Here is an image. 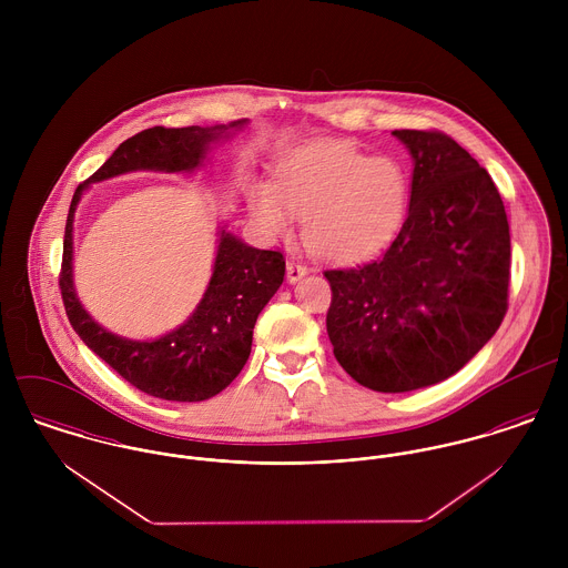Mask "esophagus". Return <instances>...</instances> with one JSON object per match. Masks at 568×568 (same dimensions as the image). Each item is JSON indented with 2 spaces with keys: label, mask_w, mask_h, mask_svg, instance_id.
<instances>
[{
  "label": "esophagus",
  "mask_w": 568,
  "mask_h": 568,
  "mask_svg": "<svg viewBox=\"0 0 568 568\" xmlns=\"http://www.w3.org/2000/svg\"><path fill=\"white\" fill-rule=\"evenodd\" d=\"M306 273H308V266H306L304 262H300V260H295V257L286 262V280H288L291 284H295L297 280H302Z\"/></svg>",
  "instance_id": "obj_1"
}]
</instances>
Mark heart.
I'll return each instance as SVG.
<instances>
[{
  "label": "heart",
  "mask_w": 568,
  "mask_h": 568,
  "mask_svg": "<svg viewBox=\"0 0 568 568\" xmlns=\"http://www.w3.org/2000/svg\"><path fill=\"white\" fill-rule=\"evenodd\" d=\"M410 183L405 168L349 142H311L291 151L277 183L255 181L248 205L273 236L304 219L306 246L329 262H356L385 248L405 225Z\"/></svg>",
  "instance_id": "obj_1"
}]
</instances>
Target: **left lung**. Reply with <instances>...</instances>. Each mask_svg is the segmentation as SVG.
Returning a JSON list of instances; mask_svg holds the SVG:
<instances>
[{
	"label": "left lung",
	"mask_w": 568,
	"mask_h": 568,
	"mask_svg": "<svg viewBox=\"0 0 568 568\" xmlns=\"http://www.w3.org/2000/svg\"><path fill=\"white\" fill-rule=\"evenodd\" d=\"M413 160L392 246L325 271L327 336L363 387L403 394L457 374L494 336L509 297V223L486 168L442 131H394Z\"/></svg>",
	"instance_id": "1"
}]
</instances>
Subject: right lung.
<instances>
[{"mask_svg":"<svg viewBox=\"0 0 568 568\" xmlns=\"http://www.w3.org/2000/svg\"><path fill=\"white\" fill-rule=\"evenodd\" d=\"M246 120L216 126L146 129L122 142L74 192L61 264V295L70 324L82 343L140 392L174 403H201L221 394L251 354L253 325L284 282L286 262L280 251L253 248L221 232L214 271L203 300L187 322L153 341H131L95 324L74 288V212L82 192L98 181L135 172H192L210 146L243 129Z\"/></svg>","mask_w":568,"mask_h":568,"instance_id":"right-lung-1","label":"right lung"}]
</instances>
